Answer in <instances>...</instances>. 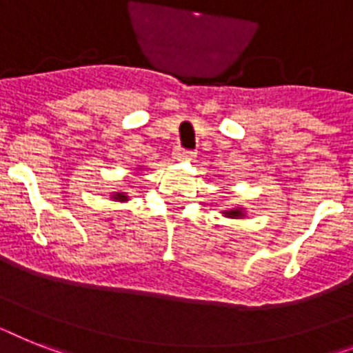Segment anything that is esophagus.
<instances>
[{"label": "esophagus", "mask_w": 353, "mask_h": 353, "mask_svg": "<svg viewBox=\"0 0 353 353\" xmlns=\"http://www.w3.org/2000/svg\"><path fill=\"white\" fill-rule=\"evenodd\" d=\"M172 154H174V159H179V161H188V159L195 158L194 150H186V149H181V147H176Z\"/></svg>", "instance_id": "esophagus-1"}]
</instances>
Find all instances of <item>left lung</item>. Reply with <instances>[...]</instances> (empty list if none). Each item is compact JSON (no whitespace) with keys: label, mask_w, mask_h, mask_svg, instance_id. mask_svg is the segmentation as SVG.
<instances>
[{"label":"left lung","mask_w":353,"mask_h":353,"mask_svg":"<svg viewBox=\"0 0 353 353\" xmlns=\"http://www.w3.org/2000/svg\"><path fill=\"white\" fill-rule=\"evenodd\" d=\"M224 215H228V217H232V219L244 217V210H242V208H233V210H226V212H224Z\"/></svg>","instance_id":"obj_1"}]
</instances>
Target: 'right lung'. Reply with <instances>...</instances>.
I'll return each instance as SVG.
<instances>
[{
  "label": "right lung",
  "instance_id": "right-lung-1",
  "mask_svg": "<svg viewBox=\"0 0 353 353\" xmlns=\"http://www.w3.org/2000/svg\"><path fill=\"white\" fill-rule=\"evenodd\" d=\"M112 199H114V201H127L129 197H127L125 192H114V194H112Z\"/></svg>",
  "mask_w": 353,
  "mask_h": 353
}]
</instances>
